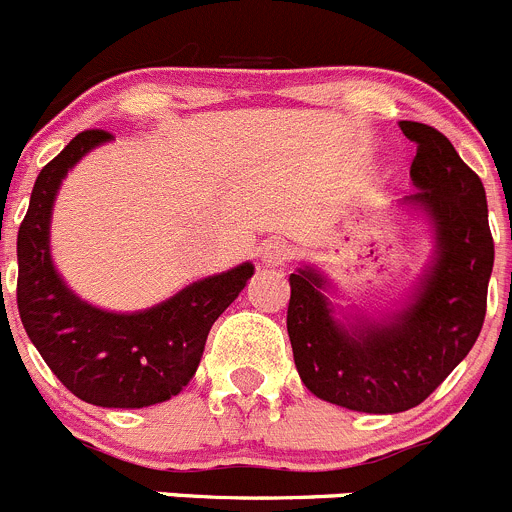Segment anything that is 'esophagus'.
<instances>
[{
    "label": "esophagus",
    "mask_w": 512,
    "mask_h": 512,
    "mask_svg": "<svg viewBox=\"0 0 512 512\" xmlns=\"http://www.w3.org/2000/svg\"><path fill=\"white\" fill-rule=\"evenodd\" d=\"M260 257L265 265H285V262L293 257V247H290L285 240H270L265 247H262Z\"/></svg>",
    "instance_id": "esophagus-1"
}]
</instances>
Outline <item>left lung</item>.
<instances>
[{
	"instance_id": "left-lung-1",
	"label": "left lung",
	"mask_w": 512,
	"mask_h": 512,
	"mask_svg": "<svg viewBox=\"0 0 512 512\" xmlns=\"http://www.w3.org/2000/svg\"><path fill=\"white\" fill-rule=\"evenodd\" d=\"M417 143L404 204L427 212L434 227L432 265L409 303L384 321H338L315 267L290 275L288 336L295 369L310 394L366 414L417 407L475 346L487 308L495 245L480 176L450 138L424 123L401 121Z\"/></svg>"
}]
</instances>
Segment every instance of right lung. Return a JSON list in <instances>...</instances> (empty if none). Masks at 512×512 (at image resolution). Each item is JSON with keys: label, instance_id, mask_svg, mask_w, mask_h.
Here are the masks:
<instances>
[{"label": "right lung", "instance_id": "1", "mask_svg": "<svg viewBox=\"0 0 512 512\" xmlns=\"http://www.w3.org/2000/svg\"><path fill=\"white\" fill-rule=\"evenodd\" d=\"M111 138L108 131L78 133L37 176L17 234V308L45 364L78 399L141 409L176 396L197 374L209 328L242 293L255 265L209 275L138 313H111L80 300L52 265V204L68 171Z\"/></svg>", "mask_w": 512, "mask_h": 512}]
</instances>
